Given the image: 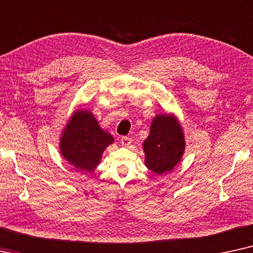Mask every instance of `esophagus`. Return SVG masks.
Returning a JSON list of instances; mask_svg holds the SVG:
<instances>
[{"mask_svg":"<svg viewBox=\"0 0 253 253\" xmlns=\"http://www.w3.org/2000/svg\"><path fill=\"white\" fill-rule=\"evenodd\" d=\"M120 142L124 147H128L129 144L132 143V139H130V137H128V136H123L120 139Z\"/></svg>","mask_w":253,"mask_h":253,"instance_id":"obj_1","label":"esophagus"}]
</instances>
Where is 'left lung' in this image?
Wrapping results in <instances>:
<instances>
[{
    "label": "left lung",
    "instance_id": "obj_1",
    "mask_svg": "<svg viewBox=\"0 0 253 253\" xmlns=\"http://www.w3.org/2000/svg\"><path fill=\"white\" fill-rule=\"evenodd\" d=\"M184 148V135L179 124L171 116H157L143 143L146 166L157 174L168 172L180 161Z\"/></svg>",
    "mask_w": 253,
    "mask_h": 253
}]
</instances>
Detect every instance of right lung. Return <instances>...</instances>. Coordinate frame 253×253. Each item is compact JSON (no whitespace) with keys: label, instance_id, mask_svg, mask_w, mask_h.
<instances>
[{"label":"right lung","instance_id":"right-lung-1","mask_svg":"<svg viewBox=\"0 0 253 253\" xmlns=\"http://www.w3.org/2000/svg\"><path fill=\"white\" fill-rule=\"evenodd\" d=\"M112 142L113 137L100 129L92 113L80 110L66 126L60 149L76 169L90 172L98 166L104 149Z\"/></svg>","mask_w":253,"mask_h":253}]
</instances>
